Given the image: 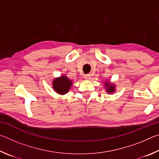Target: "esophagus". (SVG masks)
Instances as JSON below:
<instances>
[{
  "mask_svg": "<svg viewBox=\"0 0 159 159\" xmlns=\"http://www.w3.org/2000/svg\"><path fill=\"white\" fill-rule=\"evenodd\" d=\"M90 78H91L90 74H85L84 76V79L86 80H89V79H90Z\"/></svg>",
  "mask_w": 159,
  "mask_h": 159,
  "instance_id": "esophagus-1",
  "label": "esophagus"
}]
</instances>
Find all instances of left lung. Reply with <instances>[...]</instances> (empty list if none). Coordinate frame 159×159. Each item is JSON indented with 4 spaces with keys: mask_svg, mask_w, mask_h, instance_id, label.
Listing matches in <instances>:
<instances>
[{
    "mask_svg": "<svg viewBox=\"0 0 159 159\" xmlns=\"http://www.w3.org/2000/svg\"><path fill=\"white\" fill-rule=\"evenodd\" d=\"M105 86H106V88H107V92H108V93H111L114 92V88H115L114 85H111V84H110V83H105Z\"/></svg>",
    "mask_w": 159,
    "mask_h": 159,
    "instance_id": "obj_1",
    "label": "left lung"
}]
</instances>
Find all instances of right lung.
Returning <instances> with one entry per match:
<instances>
[{
  "label": "right lung",
  "instance_id": "add662e5",
  "mask_svg": "<svg viewBox=\"0 0 159 159\" xmlns=\"http://www.w3.org/2000/svg\"><path fill=\"white\" fill-rule=\"evenodd\" d=\"M72 82L66 76H62L54 80L52 85L53 88L57 93L60 95H64L68 92Z\"/></svg>",
  "mask_w": 159,
  "mask_h": 159
}]
</instances>
